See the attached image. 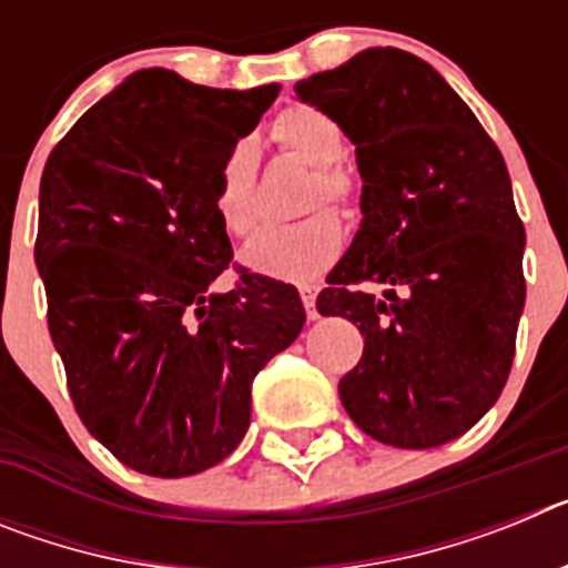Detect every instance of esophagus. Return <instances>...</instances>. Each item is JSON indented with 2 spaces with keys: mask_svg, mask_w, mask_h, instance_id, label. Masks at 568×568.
<instances>
[{
  "mask_svg": "<svg viewBox=\"0 0 568 568\" xmlns=\"http://www.w3.org/2000/svg\"><path fill=\"white\" fill-rule=\"evenodd\" d=\"M315 298H318V287H315V284H304V287H301V301H304V307H307L310 321L318 318V310H315Z\"/></svg>",
  "mask_w": 568,
  "mask_h": 568,
  "instance_id": "esophagus-1",
  "label": "esophagus"
}]
</instances>
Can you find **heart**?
<instances>
[{
  "instance_id": "1",
  "label": "heart",
  "mask_w": 568,
  "mask_h": 568,
  "mask_svg": "<svg viewBox=\"0 0 568 568\" xmlns=\"http://www.w3.org/2000/svg\"><path fill=\"white\" fill-rule=\"evenodd\" d=\"M275 142L298 155L301 162L313 164L315 187L313 202L329 204L353 202V182L333 168L344 153V135L338 124L318 108L295 104L284 110L273 124ZM255 148L253 142H239L224 159L215 179L213 210L215 219L227 233L244 235L255 224ZM344 247V227L338 215L321 210L304 222L264 227L241 250V264L258 275L278 281H313L338 258Z\"/></svg>"
}]
</instances>
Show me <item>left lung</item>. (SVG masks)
<instances>
[{
  "label": "left lung",
  "instance_id": "1",
  "mask_svg": "<svg viewBox=\"0 0 568 568\" xmlns=\"http://www.w3.org/2000/svg\"><path fill=\"white\" fill-rule=\"evenodd\" d=\"M295 97L344 130L364 182L358 233L315 301L364 335L341 404L381 444L458 438L509 378L526 301L504 155L438 70L398 48L361 50ZM364 280L385 293L354 287Z\"/></svg>",
  "mask_w": 568,
  "mask_h": 568
}]
</instances>
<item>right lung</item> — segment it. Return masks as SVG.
<instances>
[{
	"label": "right lung",
	"mask_w": 568,
	"mask_h": 568,
	"mask_svg": "<svg viewBox=\"0 0 568 568\" xmlns=\"http://www.w3.org/2000/svg\"><path fill=\"white\" fill-rule=\"evenodd\" d=\"M278 90L135 70L44 164L50 338L82 424L142 475L184 478L227 458L250 426L253 378L307 318L298 290L267 275L213 290L233 258L215 179Z\"/></svg>",
	"instance_id": "1"
}]
</instances>
